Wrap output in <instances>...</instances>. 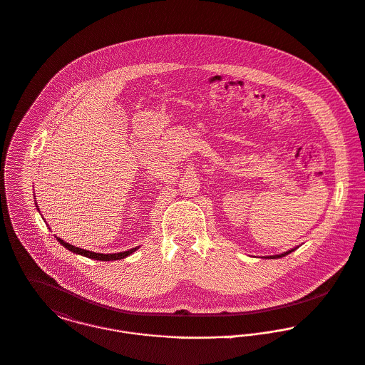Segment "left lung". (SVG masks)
Listing matches in <instances>:
<instances>
[{"mask_svg":"<svg viewBox=\"0 0 365 365\" xmlns=\"http://www.w3.org/2000/svg\"><path fill=\"white\" fill-rule=\"evenodd\" d=\"M295 249H291V250H288V252H284L282 255H274V256H269L270 259H279V257H283L285 255H288V253H291V252H294Z\"/></svg>","mask_w":365,"mask_h":365,"instance_id":"left-lung-1","label":"left lung"}]
</instances>
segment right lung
Wrapping results in <instances>:
<instances>
[{
    "label": "right lung",
    "mask_w": 365,
    "mask_h": 365,
    "mask_svg": "<svg viewBox=\"0 0 365 365\" xmlns=\"http://www.w3.org/2000/svg\"><path fill=\"white\" fill-rule=\"evenodd\" d=\"M36 207H38V204H36ZM57 238V241L61 243L64 247H67L68 250H71V252H74V253H77V255H82V256H85V257H89V259H93V260H102V262H109V260H119V259H124L125 256H130L134 250H137L138 247H133V249H130V250H125V252H119V253H96V252H91V250H85V249H81V247H77V246H73V245H70V243L64 242L61 238H58V237H56Z\"/></svg>",
    "instance_id": "add662e5"
}]
</instances>
